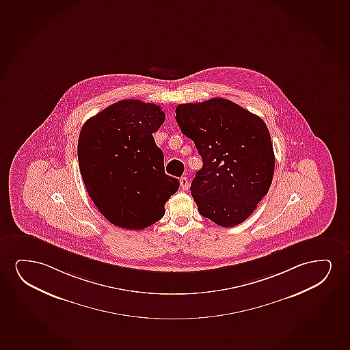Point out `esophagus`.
I'll return each instance as SVG.
<instances>
[{"label": "esophagus", "mask_w": 350, "mask_h": 350, "mask_svg": "<svg viewBox=\"0 0 350 350\" xmlns=\"http://www.w3.org/2000/svg\"><path fill=\"white\" fill-rule=\"evenodd\" d=\"M189 187H190V182H189L187 177L180 178V187H182L183 190H187Z\"/></svg>", "instance_id": "esophagus-1"}]
</instances>
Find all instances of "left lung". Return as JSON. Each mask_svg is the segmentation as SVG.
<instances>
[{
  "label": "left lung",
  "mask_w": 350,
  "mask_h": 350,
  "mask_svg": "<svg viewBox=\"0 0 350 350\" xmlns=\"http://www.w3.org/2000/svg\"><path fill=\"white\" fill-rule=\"evenodd\" d=\"M176 120L203 160L190 187L200 215L221 227L243 222L272 184L275 158L266 123L218 97L178 105Z\"/></svg>",
  "instance_id": "8db88e82"
}]
</instances>
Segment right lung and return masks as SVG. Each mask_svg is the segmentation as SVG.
I'll list each match as a JSON object with an SVG mask.
<instances>
[{
  "mask_svg": "<svg viewBox=\"0 0 350 350\" xmlns=\"http://www.w3.org/2000/svg\"><path fill=\"white\" fill-rule=\"evenodd\" d=\"M165 121L159 105L118 100L83 124L78 163L88 193L116 227L141 230L158 222L179 189L163 168L153 133Z\"/></svg>",
  "mask_w": 350,
  "mask_h": 350,
  "instance_id": "1",
  "label": "right lung"
}]
</instances>
